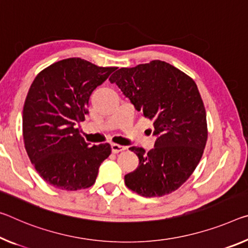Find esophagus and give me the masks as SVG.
Here are the masks:
<instances>
[{
	"label": "esophagus",
	"mask_w": 248,
	"mask_h": 248,
	"mask_svg": "<svg viewBox=\"0 0 248 248\" xmlns=\"http://www.w3.org/2000/svg\"><path fill=\"white\" fill-rule=\"evenodd\" d=\"M125 150V147H123V145L117 144V143H111V151L113 153H118Z\"/></svg>",
	"instance_id": "esophagus-1"
}]
</instances>
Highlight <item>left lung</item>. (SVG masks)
I'll use <instances>...</instances> for the list:
<instances>
[{"instance_id":"8db88e82","label":"left lung","mask_w":248,"mask_h":248,"mask_svg":"<svg viewBox=\"0 0 248 248\" xmlns=\"http://www.w3.org/2000/svg\"><path fill=\"white\" fill-rule=\"evenodd\" d=\"M109 80L153 121L156 137L148 153L129 148L138 155L139 166L124 175L125 186L145 198L178 190L198 167L207 140L206 112L198 86L162 61L120 68Z\"/></svg>"}]
</instances>
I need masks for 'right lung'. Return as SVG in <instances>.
<instances>
[{"label":"right lung","instance_id":"1","mask_svg":"<svg viewBox=\"0 0 248 248\" xmlns=\"http://www.w3.org/2000/svg\"><path fill=\"white\" fill-rule=\"evenodd\" d=\"M116 69L67 58L42 70L31 85L23 108V138L31 162L54 187L92 186L111 153L109 143L89 145L77 124L88 113L92 93Z\"/></svg>","mask_w":248,"mask_h":248}]
</instances>
